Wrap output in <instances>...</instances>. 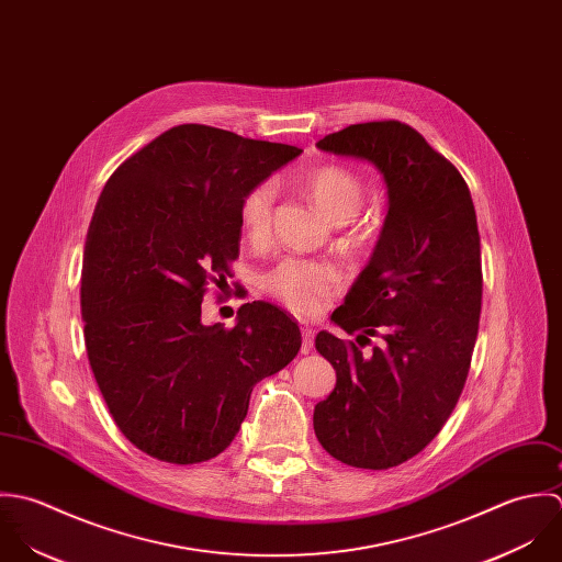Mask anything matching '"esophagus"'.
<instances>
[{"instance_id":"esophagus-1","label":"esophagus","mask_w":562,"mask_h":562,"mask_svg":"<svg viewBox=\"0 0 562 562\" xmlns=\"http://www.w3.org/2000/svg\"><path fill=\"white\" fill-rule=\"evenodd\" d=\"M313 338L315 330L311 326H302V353H308L313 349Z\"/></svg>"}]
</instances>
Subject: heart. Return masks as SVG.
<instances>
[{
	"label": "heart",
	"mask_w": 562,
	"mask_h": 562,
	"mask_svg": "<svg viewBox=\"0 0 562 562\" xmlns=\"http://www.w3.org/2000/svg\"><path fill=\"white\" fill-rule=\"evenodd\" d=\"M300 184L335 222L351 220L364 202L362 180L342 165H322L304 171ZM278 189L271 180L251 184L238 202V225L251 243L267 238ZM342 286L335 262L289 256L262 276V289L297 315L311 317L328 308Z\"/></svg>",
	"instance_id": "1"
}]
</instances>
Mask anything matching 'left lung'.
<instances>
[{
    "mask_svg": "<svg viewBox=\"0 0 562 562\" xmlns=\"http://www.w3.org/2000/svg\"><path fill=\"white\" fill-rule=\"evenodd\" d=\"M319 149L373 162L389 187V215L369 265L317 351L337 369L315 406L324 449L358 469H389L426 448L464 389L482 311L480 234L458 169L402 121L356 123ZM379 338L371 350L361 347Z\"/></svg>",
    "mask_w": 562,
    "mask_h": 562,
    "instance_id": "8db88e82",
    "label": "left lung"
}]
</instances>
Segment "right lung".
Masks as SVG:
<instances>
[{
    "instance_id": "obj_1",
    "label": "right lung",
    "mask_w": 562,
    "mask_h": 562,
    "mask_svg": "<svg viewBox=\"0 0 562 562\" xmlns=\"http://www.w3.org/2000/svg\"><path fill=\"white\" fill-rule=\"evenodd\" d=\"M300 151L182 123L123 160L100 195L80 289L87 356L116 428L156 460L222 453L254 384L302 347L269 302L243 304L234 328L202 322L209 284L238 258L243 193Z\"/></svg>"
}]
</instances>
